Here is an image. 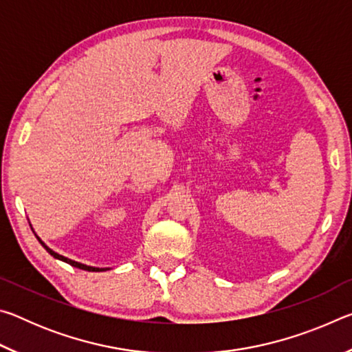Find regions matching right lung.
I'll list each match as a JSON object with an SVG mask.
<instances>
[{"instance_id": "obj_1", "label": "right lung", "mask_w": 352, "mask_h": 352, "mask_svg": "<svg viewBox=\"0 0 352 352\" xmlns=\"http://www.w3.org/2000/svg\"><path fill=\"white\" fill-rule=\"evenodd\" d=\"M37 239H38V242L41 243V245H43V248L46 250V252L52 256V258H56V259H58V261H63V262H67V264L73 265V267H77V269H80V270H88V272H104V270H109V269H99V267H90V265L80 264V262H76V261H73V259H68V258H65V256H62V254L56 253L54 250H51L50 247H47L46 243H45L43 241H41L38 236H37Z\"/></svg>"}]
</instances>
